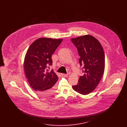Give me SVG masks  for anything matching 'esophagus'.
Returning <instances> with one entry per match:
<instances>
[{
  "mask_svg": "<svg viewBox=\"0 0 127 127\" xmlns=\"http://www.w3.org/2000/svg\"><path fill=\"white\" fill-rule=\"evenodd\" d=\"M61 75H62V76L63 77H67V76H68L67 74H62Z\"/></svg>",
  "mask_w": 127,
  "mask_h": 127,
  "instance_id": "obj_1",
  "label": "esophagus"
}]
</instances>
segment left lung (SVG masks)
<instances>
[{
    "label": "left lung",
    "instance_id": "1",
    "mask_svg": "<svg viewBox=\"0 0 127 127\" xmlns=\"http://www.w3.org/2000/svg\"><path fill=\"white\" fill-rule=\"evenodd\" d=\"M78 50L79 62L84 75L73 89L82 95H88L96 88L105 69V55L99 41L91 35H86L71 39Z\"/></svg>",
    "mask_w": 127,
    "mask_h": 127
}]
</instances>
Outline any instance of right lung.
Masks as SVG:
<instances>
[{"instance_id":"1","label":"right lung","mask_w":127,"mask_h":127,"mask_svg":"<svg viewBox=\"0 0 127 127\" xmlns=\"http://www.w3.org/2000/svg\"><path fill=\"white\" fill-rule=\"evenodd\" d=\"M62 40L38 38L31 44L25 55L24 69L26 76L31 88L41 96H50L56 89L55 84L59 79L58 77L53 70L49 71L47 67L48 65H52L51 56Z\"/></svg>"}]
</instances>
